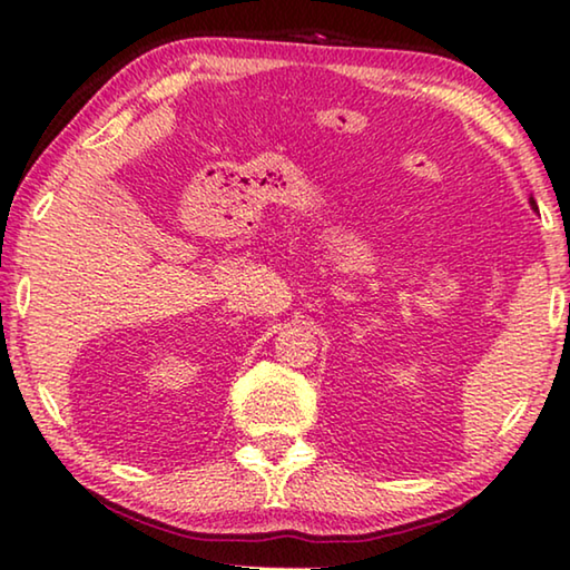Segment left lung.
<instances>
[{
	"label": "left lung",
	"instance_id": "obj_1",
	"mask_svg": "<svg viewBox=\"0 0 570 570\" xmlns=\"http://www.w3.org/2000/svg\"><path fill=\"white\" fill-rule=\"evenodd\" d=\"M533 206H535V200H533Z\"/></svg>",
	"mask_w": 570,
	"mask_h": 570
}]
</instances>
